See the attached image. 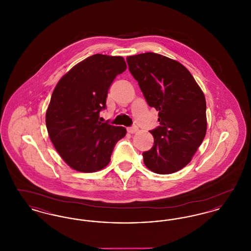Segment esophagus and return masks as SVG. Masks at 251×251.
Wrapping results in <instances>:
<instances>
[{
    "instance_id": "1",
    "label": "esophagus",
    "mask_w": 251,
    "mask_h": 251,
    "mask_svg": "<svg viewBox=\"0 0 251 251\" xmlns=\"http://www.w3.org/2000/svg\"><path fill=\"white\" fill-rule=\"evenodd\" d=\"M127 131H128V132L129 133H135L136 131H138V128L136 127V126H133V127H129L128 129H127Z\"/></svg>"
}]
</instances>
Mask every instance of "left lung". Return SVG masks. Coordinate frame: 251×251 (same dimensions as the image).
<instances>
[{"mask_svg": "<svg viewBox=\"0 0 251 251\" xmlns=\"http://www.w3.org/2000/svg\"><path fill=\"white\" fill-rule=\"evenodd\" d=\"M127 63L151 107L159 111L161 126L150 132L153 147L143 152L144 164L157 174H171L187 166L207 131L206 100L190 72L167 56L145 52Z\"/></svg>", "mask_w": 251, "mask_h": 251, "instance_id": "8db88e82", "label": "left lung"}]
</instances>
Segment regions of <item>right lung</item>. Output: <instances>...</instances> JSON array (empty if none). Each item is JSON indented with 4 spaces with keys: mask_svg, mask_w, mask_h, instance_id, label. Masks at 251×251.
<instances>
[{
    "mask_svg": "<svg viewBox=\"0 0 251 251\" xmlns=\"http://www.w3.org/2000/svg\"><path fill=\"white\" fill-rule=\"evenodd\" d=\"M126 69L123 57L98 53L75 65L56 84L46 126L55 150L72 169L91 173L104 168L126 135L124 127L99 120L110 85Z\"/></svg>",
    "mask_w": 251,
    "mask_h": 251,
    "instance_id": "1",
    "label": "right lung"
}]
</instances>
